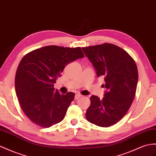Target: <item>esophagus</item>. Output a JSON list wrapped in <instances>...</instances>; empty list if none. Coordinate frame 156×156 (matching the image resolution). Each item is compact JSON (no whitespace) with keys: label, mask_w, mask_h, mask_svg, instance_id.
<instances>
[{"label":"esophagus","mask_w":156,"mask_h":156,"mask_svg":"<svg viewBox=\"0 0 156 156\" xmlns=\"http://www.w3.org/2000/svg\"><path fill=\"white\" fill-rule=\"evenodd\" d=\"M82 96V95H80V94H76V95H75V99H79L80 98H81Z\"/></svg>","instance_id":"obj_1"}]
</instances>
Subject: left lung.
I'll use <instances>...</instances> for the list:
<instances>
[{"instance_id": "1", "label": "left lung", "mask_w": 156, "mask_h": 156, "mask_svg": "<svg viewBox=\"0 0 156 156\" xmlns=\"http://www.w3.org/2000/svg\"><path fill=\"white\" fill-rule=\"evenodd\" d=\"M82 49L98 77L104 78L106 88L102 99L91 96L86 119L99 126H110L125 116L133 103L138 79L136 65L129 53L113 44Z\"/></svg>"}]
</instances>
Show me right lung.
<instances>
[{
	"label": "right lung",
	"mask_w": 156,
	"mask_h": 156,
	"mask_svg": "<svg viewBox=\"0 0 156 156\" xmlns=\"http://www.w3.org/2000/svg\"><path fill=\"white\" fill-rule=\"evenodd\" d=\"M83 57L80 47L56 45L41 47L23 57L16 73L15 89L31 122L49 128L62 121L75 94H61L54 84L68 64Z\"/></svg>",
	"instance_id": "obj_1"
}]
</instances>
